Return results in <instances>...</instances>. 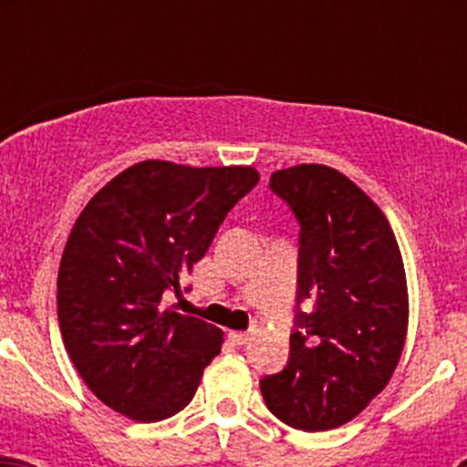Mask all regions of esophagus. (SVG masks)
Returning a JSON list of instances; mask_svg holds the SVG:
<instances>
[{"instance_id": "1", "label": "esophagus", "mask_w": 467, "mask_h": 467, "mask_svg": "<svg viewBox=\"0 0 467 467\" xmlns=\"http://www.w3.org/2000/svg\"><path fill=\"white\" fill-rule=\"evenodd\" d=\"M228 337H230V341L234 343V346H244V343L251 341L253 332H230Z\"/></svg>"}]
</instances>
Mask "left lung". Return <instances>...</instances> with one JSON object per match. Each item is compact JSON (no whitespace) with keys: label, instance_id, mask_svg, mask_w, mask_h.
<instances>
[{"label":"left lung","instance_id":"1","mask_svg":"<svg viewBox=\"0 0 467 467\" xmlns=\"http://www.w3.org/2000/svg\"><path fill=\"white\" fill-rule=\"evenodd\" d=\"M268 187L300 225L298 312L289 361L260 389L285 425L327 431L364 411L398 366L409 323L402 255L384 212L337 169L298 164ZM305 297L314 313L299 309Z\"/></svg>","mask_w":467,"mask_h":467}]
</instances>
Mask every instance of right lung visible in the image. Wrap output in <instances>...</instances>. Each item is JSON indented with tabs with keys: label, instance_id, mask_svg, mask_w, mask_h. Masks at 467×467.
<instances>
[{
	"label": "right lung",
	"instance_id": "right-lung-1",
	"mask_svg": "<svg viewBox=\"0 0 467 467\" xmlns=\"http://www.w3.org/2000/svg\"><path fill=\"white\" fill-rule=\"evenodd\" d=\"M257 181L253 167L144 160L78 214L58 268V323L69 359L106 407L158 422L192 402L223 332L164 309L162 296L181 294Z\"/></svg>",
	"mask_w": 467,
	"mask_h": 467
}]
</instances>
